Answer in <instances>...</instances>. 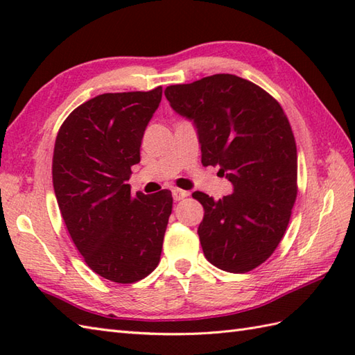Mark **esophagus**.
I'll return each instance as SVG.
<instances>
[{"label":"esophagus","instance_id":"obj_1","mask_svg":"<svg viewBox=\"0 0 355 355\" xmlns=\"http://www.w3.org/2000/svg\"><path fill=\"white\" fill-rule=\"evenodd\" d=\"M187 195H189V193H187L186 191H182V189H172V197H173V200H175V201H180V200L186 198Z\"/></svg>","mask_w":355,"mask_h":355}]
</instances>
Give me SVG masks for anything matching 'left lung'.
I'll return each instance as SVG.
<instances>
[{"mask_svg": "<svg viewBox=\"0 0 355 355\" xmlns=\"http://www.w3.org/2000/svg\"><path fill=\"white\" fill-rule=\"evenodd\" d=\"M164 96L197 126L202 166H220L218 173L233 186L218 201L192 193L205 207L202 252L229 273L252 271L281 243L297 197V149L288 119L273 96L235 74L171 85Z\"/></svg>", "mask_w": 355, "mask_h": 355, "instance_id": "obj_1", "label": "left lung"}]
</instances>
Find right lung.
I'll use <instances>...</instances> for the list:
<instances>
[{
    "label": "right lung",
    "mask_w": 355,
    "mask_h": 355,
    "mask_svg": "<svg viewBox=\"0 0 355 355\" xmlns=\"http://www.w3.org/2000/svg\"><path fill=\"white\" fill-rule=\"evenodd\" d=\"M150 92L105 93L64 120L53 150V187L74 245L94 273L134 284L160 262L171 191L131 193L126 182L162 101Z\"/></svg>",
    "instance_id": "right-lung-1"
}]
</instances>
